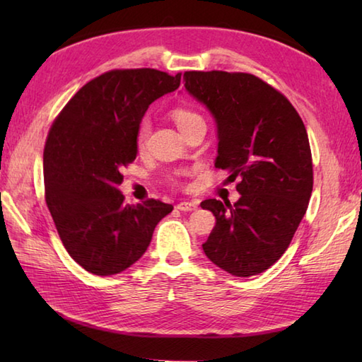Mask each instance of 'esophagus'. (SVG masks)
Returning a JSON list of instances; mask_svg holds the SVG:
<instances>
[{"instance_id":"esophagus-1","label":"esophagus","mask_w":362,"mask_h":362,"mask_svg":"<svg viewBox=\"0 0 362 362\" xmlns=\"http://www.w3.org/2000/svg\"><path fill=\"white\" fill-rule=\"evenodd\" d=\"M177 209L180 211H194L197 209V204L196 202H180L177 205Z\"/></svg>"}]
</instances>
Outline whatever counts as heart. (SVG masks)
<instances>
[{
  "label": "heart",
  "mask_w": 362,
  "mask_h": 362,
  "mask_svg": "<svg viewBox=\"0 0 362 362\" xmlns=\"http://www.w3.org/2000/svg\"><path fill=\"white\" fill-rule=\"evenodd\" d=\"M173 118L175 121L177 127H179L182 132L185 129H188L189 126L196 124L199 121H204L201 118V115H197L196 112L185 109V107H177V109L173 110ZM148 135H149V124L148 121H141V124L138 126L136 130V146L138 148H143L146 144V140H148Z\"/></svg>",
  "instance_id": "obj_1"
}]
</instances>
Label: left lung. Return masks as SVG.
Listing matches in <instances>:
<instances>
[{
    "mask_svg": "<svg viewBox=\"0 0 362 362\" xmlns=\"http://www.w3.org/2000/svg\"><path fill=\"white\" fill-rule=\"evenodd\" d=\"M185 90L216 122L218 157L241 197L206 199L216 218L205 255L235 276L264 272L288 249L313 193L308 134L280 91L247 73L187 71Z\"/></svg>",
    "mask_w": 362,
    "mask_h": 362,
    "instance_id": "obj_1",
    "label": "left lung"
}]
</instances>
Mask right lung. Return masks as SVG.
<instances>
[{
	"label": "right lung",
	"instance_id": "add662e5",
	"mask_svg": "<svg viewBox=\"0 0 362 362\" xmlns=\"http://www.w3.org/2000/svg\"><path fill=\"white\" fill-rule=\"evenodd\" d=\"M180 73L113 70L76 93L46 138L45 197L66 252L87 272L126 271L149 247L173 205L124 204L121 169L136 158V130L149 105L180 86Z\"/></svg>",
	"mask_w": 362,
	"mask_h": 362
}]
</instances>
